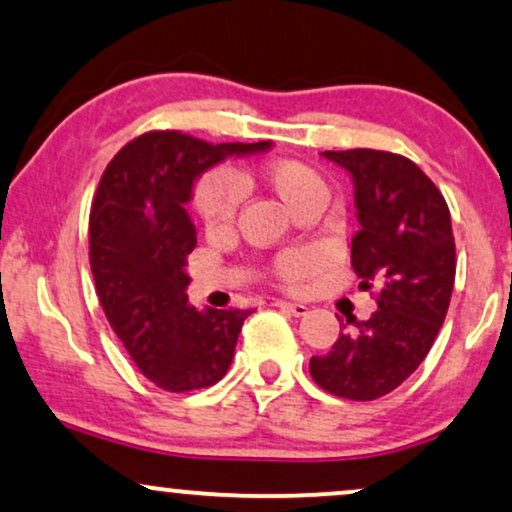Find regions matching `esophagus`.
Masks as SVG:
<instances>
[{
	"instance_id": "esophagus-1",
	"label": "esophagus",
	"mask_w": 512,
	"mask_h": 512,
	"mask_svg": "<svg viewBox=\"0 0 512 512\" xmlns=\"http://www.w3.org/2000/svg\"><path fill=\"white\" fill-rule=\"evenodd\" d=\"M275 306L280 308V311L294 315V318H304V315L308 313L306 304H292V301H275Z\"/></svg>"
}]
</instances>
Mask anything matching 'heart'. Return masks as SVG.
Listing matches in <instances>:
<instances>
[{"instance_id": "heart-1", "label": "heart", "mask_w": 512, "mask_h": 512, "mask_svg": "<svg viewBox=\"0 0 512 512\" xmlns=\"http://www.w3.org/2000/svg\"><path fill=\"white\" fill-rule=\"evenodd\" d=\"M258 178L275 197L285 201V206L294 216H299L304 208L325 206L327 185L311 166L299 161H270L258 170ZM194 211L208 230H223L232 225L237 216V208L242 204V187L235 175L218 170V173L204 175L199 185L194 187ZM311 268V256L304 251H289L282 254L275 263V273L282 282L301 280Z\"/></svg>"}]
</instances>
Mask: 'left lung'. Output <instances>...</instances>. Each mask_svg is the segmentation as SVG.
<instances>
[{
    "label": "left lung",
    "instance_id": "1",
    "mask_svg": "<svg viewBox=\"0 0 512 512\" xmlns=\"http://www.w3.org/2000/svg\"><path fill=\"white\" fill-rule=\"evenodd\" d=\"M351 175L361 230L351 266L363 287H380L377 311L342 332L311 375L325 391L372 401L394 391L430 353L456 280L451 213L434 182L406 156L375 149L323 151Z\"/></svg>",
    "mask_w": 512,
    "mask_h": 512
}]
</instances>
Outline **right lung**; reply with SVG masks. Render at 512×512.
<instances>
[{"label": "right lung", "instance_id": "add662e5", "mask_svg": "<svg viewBox=\"0 0 512 512\" xmlns=\"http://www.w3.org/2000/svg\"><path fill=\"white\" fill-rule=\"evenodd\" d=\"M273 144H208L178 130L147 132L113 156L90 213V266L99 304L144 377L166 391L223 380L251 311L194 308L187 256L197 227L194 182L227 156Z\"/></svg>", "mask_w": 512, "mask_h": 512}]
</instances>
